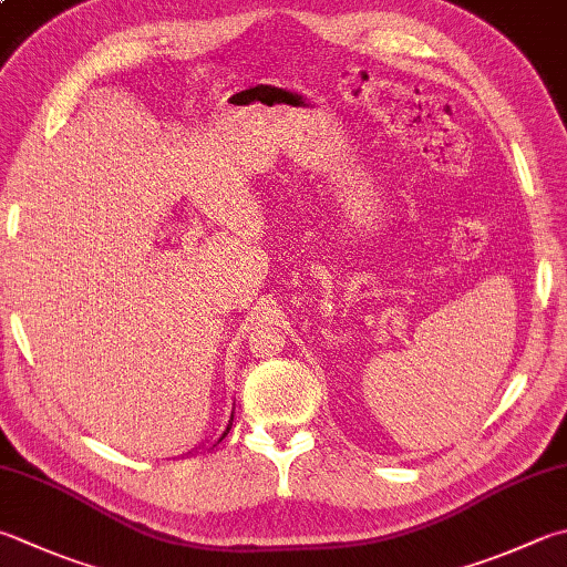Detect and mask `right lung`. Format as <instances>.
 I'll return each instance as SVG.
<instances>
[{"label":"right lung","instance_id":"obj_1","mask_svg":"<svg viewBox=\"0 0 567 567\" xmlns=\"http://www.w3.org/2000/svg\"><path fill=\"white\" fill-rule=\"evenodd\" d=\"M231 422H234V412H231V416H229V424H227V430H224V432L219 434V440H217L215 444H212V446H217V444H219V442L224 440V436H227V434H229V430H231Z\"/></svg>","mask_w":567,"mask_h":567}]
</instances>
